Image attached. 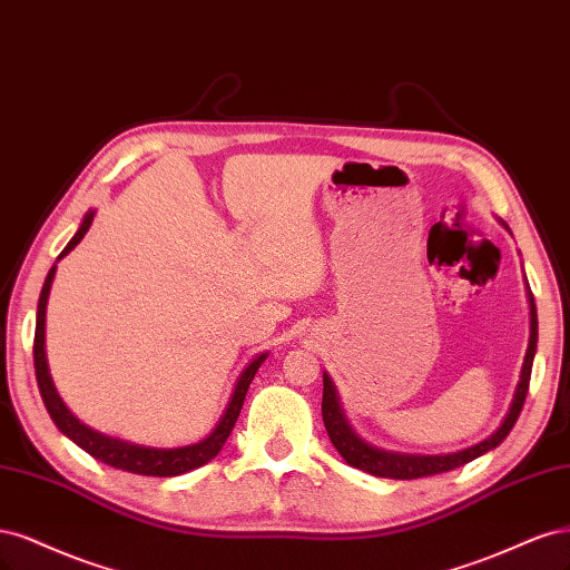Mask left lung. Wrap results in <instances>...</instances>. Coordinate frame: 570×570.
Returning <instances> with one entry per match:
<instances>
[{"label":"left lung","instance_id":"obj_1","mask_svg":"<svg viewBox=\"0 0 570 570\" xmlns=\"http://www.w3.org/2000/svg\"><path fill=\"white\" fill-rule=\"evenodd\" d=\"M528 303H530V341H528V351L525 360L521 366V381L517 385V393H513L511 407L500 424V429L494 431L490 438L481 440L466 450L450 452V454H402V452H389V450H379L364 440L351 429L347 419L341 410L338 393L334 381L324 374V395H322V419L328 438H332L334 448L338 454L345 459L347 464L364 471L379 475V479H395V481H412V479H424V475H435V473H445L452 469L464 466L473 462L475 456H481L490 450L498 448L502 440L509 435V431L517 424V419L523 410V402L528 395V385H530V372H532V360H535L538 351V309H535V298L528 291Z\"/></svg>","mask_w":570,"mask_h":570}]
</instances>
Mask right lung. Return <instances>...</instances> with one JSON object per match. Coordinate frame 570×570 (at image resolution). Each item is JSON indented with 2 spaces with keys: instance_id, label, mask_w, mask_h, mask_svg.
I'll return each instance as SVG.
<instances>
[{
  "instance_id": "right-lung-1",
  "label": "right lung",
  "mask_w": 570,
  "mask_h": 570,
  "mask_svg": "<svg viewBox=\"0 0 570 570\" xmlns=\"http://www.w3.org/2000/svg\"><path fill=\"white\" fill-rule=\"evenodd\" d=\"M91 219H95V210H89L82 217V225L78 227L76 236L70 238L68 246L61 250L59 261L63 255H68L72 248H76L82 236L87 234V229L91 227ZM53 274H57V265H53L47 274L42 293H40V303H38V324H35V347H32V355H35V376H38V385H40V395L45 400V407L51 416L53 424L57 429L68 435L72 443L78 448H82L87 454H91L99 462L114 466V469H122V471H130V473H139V475H158V479H170V475H179V473H187L194 471L198 466L208 464L213 456H217V452L223 450V445L227 443V438L236 424L238 412L244 407V400L248 393V385L255 376V372L261 370V364L265 362L267 353L263 355H255L246 366L244 372L238 374L236 385H234V393L227 402V407L219 416V421L215 424V429L204 438L198 440L194 445H185V448H170V450H163V448H146V445H135V443H127V440L120 438H111V435H104L95 429L85 426L82 421L72 414L66 405L61 395L57 393V385L51 381L49 374V364H47V351H45V317H47V301H49V291H51V282H53Z\"/></svg>"
}]
</instances>
